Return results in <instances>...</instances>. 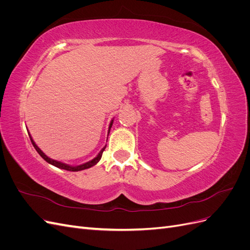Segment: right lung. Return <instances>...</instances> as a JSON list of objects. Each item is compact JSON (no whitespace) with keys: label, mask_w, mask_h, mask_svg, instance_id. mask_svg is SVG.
<instances>
[{"label":"right lung","mask_w":250,"mask_h":250,"mask_svg":"<svg viewBox=\"0 0 250 250\" xmlns=\"http://www.w3.org/2000/svg\"><path fill=\"white\" fill-rule=\"evenodd\" d=\"M112 123H113V120H111V122H110V124H109V129H108V134H109V130H110V128H111V126H112ZM29 137H30V140H31V143H32V145H33V147L35 148V150L37 151V152H39V154L43 158L44 161H46L47 163H49V164H51V165H53V166H55V167H57V168H60V169H63V170H66V171H73V172H76V171H81V170H84V169H88V168H90V167H93V166H95L98 162H99L100 160H101V157H102V153H103V151H104V149L106 148V146H105L100 152H99V154H98L94 160H92V161H89V162H87V163H85V164H82V165H79V166H70V165H66V164H63V163H60V162H57V161H54V160H52V158H50V157H48L46 154H44L42 151L37 147V145L36 144L34 143V141L32 140V138H31V135H30V133H29Z\"/></svg>","instance_id":"obj_1"}]
</instances>
